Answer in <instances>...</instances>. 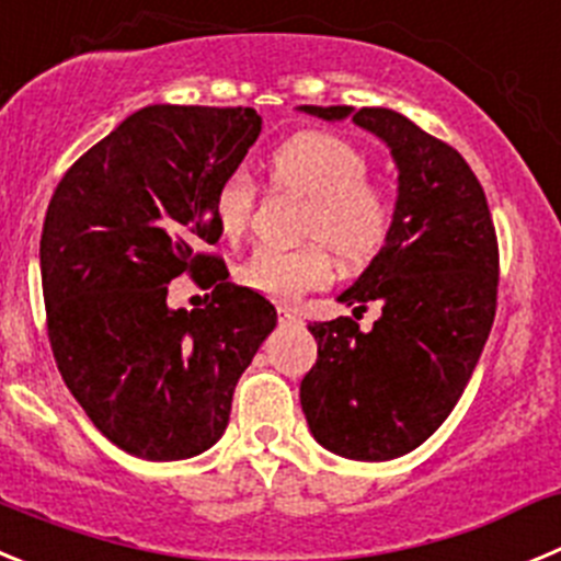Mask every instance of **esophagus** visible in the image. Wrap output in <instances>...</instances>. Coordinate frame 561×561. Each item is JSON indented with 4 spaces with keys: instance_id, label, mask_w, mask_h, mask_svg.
Listing matches in <instances>:
<instances>
[{
    "instance_id": "34e87169",
    "label": "esophagus",
    "mask_w": 561,
    "mask_h": 561,
    "mask_svg": "<svg viewBox=\"0 0 561 561\" xmlns=\"http://www.w3.org/2000/svg\"><path fill=\"white\" fill-rule=\"evenodd\" d=\"M277 320H280V325H297L300 314H297L295 308H277Z\"/></svg>"
}]
</instances>
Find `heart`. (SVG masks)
<instances>
[{"mask_svg":"<svg viewBox=\"0 0 561 561\" xmlns=\"http://www.w3.org/2000/svg\"><path fill=\"white\" fill-rule=\"evenodd\" d=\"M266 178L277 192L306 197L302 250H259L239 270L241 284L277 302H291L333 280L332 250L344 266H364L378 255L392 228V199L367 178V158L356 144L320 130L295 133L266 156ZM255 186L250 180H222L214 194V219L228 244L250 230Z\"/></svg>","mask_w":561,"mask_h":561,"instance_id":"b5f03b06","label":"heart"}]
</instances>
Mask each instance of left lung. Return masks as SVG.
Here are the masks:
<instances>
[{"label":"left lung","instance_id":"obj_1","mask_svg":"<svg viewBox=\"0 0 561 561\" xmlns=\"http://www.w3.org/2000/svg\"><path fill=\"white\" fill-rule=\"evenodd\" d=\"M381 138L398 167L392 228L339 302L360 319L382 306L373 332L352 317L314 322L317 364L300 383L302 414L322 448L389 461L420 448L465 392L495 320L497 239L484 188L465 158L389 107L300 105Z\"/></svg>","mask_w":561,"mask_h":561}]
</instances>
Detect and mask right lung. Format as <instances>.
Instances as JSON below:
<instances>
[{"mask_svg":"<svg viewBox=\"0 0 561 561\" xmlns=\"http://www.w3.org/2000/svg\"><path fill=\"white\" fill-rule=\"evenodd\" d=\"M261 133L253 107L147 105L58 183L41 233L46 331L66 387L127 454L178 461L225 434L233 389L277 325L214 255V194ZM188 271L211 306L169 309Z\"/></svg>","mask_w":561,"mask_h":561,"instance_id":"right-lung-1","label":"right lung"}]
</instances>
